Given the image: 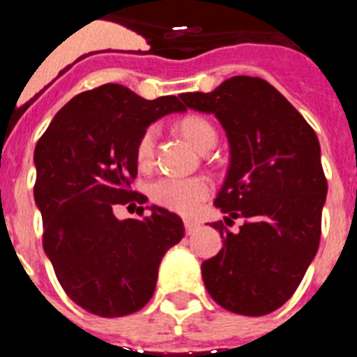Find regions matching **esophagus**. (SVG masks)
I'll return each mask as SVG.
<instances>
[{
    "instance_id": "esophagus-1",
    "label": "esophagus",
    "mask_w": 357,
    "mask_h": 357,
    "mask_svg": "<svg viewBox=\"0 0 357 357\" xmlns=\"http://www.w3.org/2000/svg\"><path fill=\"white\" fill-rule=\"evenodd\" d=\"M184 227H185V234H193L195 230L198 229V223L191 222V220H184Z\"/></svg>"
}]
</instances>
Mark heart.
<instances>
[{"label": "heart", "instance_id": "heart-1", "mask_svg": "<svg viewBox=\"0 0 357 357\" xmlns=\"http://www.w3.org/2000/svg\"><path fill=\"white\" fill-rule=\"evenodd\" d=\"M176 128L185 141L193 144L198 151H207L216 143V130L206 118L197 114L184 116L176 123ZM157 128L148 127L135 144V162L141 169L150 168L155 157ZM148 195L153 204L176 214H195L200 204L211 195V184L206 178H176L160 176L148 185Z\"/></svg>", "mask_w": 357, "mask_h": 357}]
</instances>
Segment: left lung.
<instances>
[{
  "label": "left lung",
  "instance_id": "8db88e82",
  "mask_svg": "<svg viewBox=\"0 0 357 357\" xmlns=\"http://www.w3.org/2000/svg\"><path fill=\"white\" fill-rule=\"evenodd\" d=\"M181 100L225 128L230 166L214 206L245 218L236 234L211 225L223 248L202 263L204 284L227 311L272 313L291 298L320 245L327 181L317 134L263 78L232 77Z\"/></svg>",
  "mask_w": 357,
  "mask_h": 357
}]
</instances>
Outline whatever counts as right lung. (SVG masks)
<instances>
[{
    "instance_id": "obj_1",
    "label": "right lung",
    "mask_w": 357,
    "mask_h": 357,
    "mask_svg": "<svg viewBox=\"0 0 357 357\" xmlns=\"http://www.w3.org/2000/svg\"><path fill=\"white\" fill-rule=\"evenodd\" d=\"M182 110L176 96L144 100L105 84L69 100L37 143L44 252L66 295L89 313L116 318L146 305L164 254L184 236L181 218L162 207L143 220L114 216L116 206L146 202L130 188L141 134Z\"/></svg>"
}]
</instances>
